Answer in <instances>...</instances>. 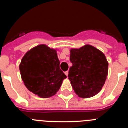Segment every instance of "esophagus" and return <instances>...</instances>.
<instances>
[{
    "label": "esophagus",
    "mask_w": 128,
    "mask_h": 128,
    "mask_svg": "<svg viewBox=\"0 0 128 128\" xmlns=\"http://www.w3.org/2000/svg\"><path fill=\"white\" fill-rule=\"evenodd\" d=\"M65 74L67 76L68 74V71H66V72H65Z\"/></svg>",
    "instance_id": "1"
}]
</instances>
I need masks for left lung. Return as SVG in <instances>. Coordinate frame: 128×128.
Masks as SVG:
<instances>
[{
  "mask_svg": "<svg viewBox=\"0 0 128 128\" xmlns=\"http://www.w3.org/2000/svg\"><path fill=\"white\" fill-rule=\"evenodd\" d=\"M72 66L68 79L80 98L93 97L101 90L108 76V63L102 52L90 45L70 50Z\"/></svg>",
  "mask_w": 128,
  "mask_h": 128,
  "instance_id": "left-lung-1",
  "label": "left lung"
}]
</instances>
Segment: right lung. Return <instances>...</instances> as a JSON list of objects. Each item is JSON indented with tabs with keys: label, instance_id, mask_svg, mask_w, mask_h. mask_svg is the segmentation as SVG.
Segmentation results:
<instances>
[{
	"label": "right lung",
	"instance_id": "right-lung-1",
	"mask_svg": "<svg viewBox=\"0 0 128 128\" xmlns=\"http://www.w3.org/2000/svg\"><path fill=\"white\" fill-rule=\"evenodd\" d=\"M56 52L46 45H39L26 53L19 65L25 86L40 98L56 94L66 78L60 69Z\"/></svg>",
	"mask_w": 128,
	"mask_h": 128
}]
</instances>
